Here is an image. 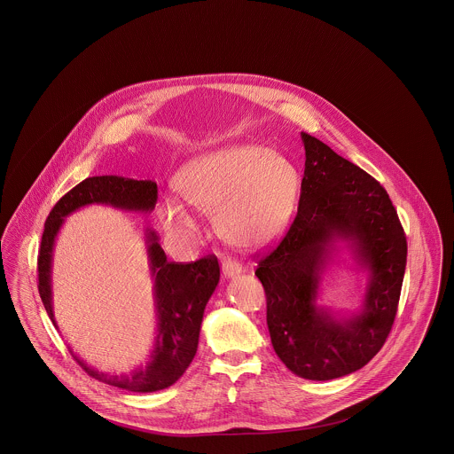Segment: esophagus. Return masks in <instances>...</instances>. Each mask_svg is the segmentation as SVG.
<instances>
[{
    "label": "esophagus",
    "mask_w": 454,
    "mask_h": 454,
    "mask_svg": "<svg viewBox=\"0 0 454 454\" xmlns=\"http://www.w3.org/2000/svg\"><path fill=\"white\" fill-rule=\"evenodd\" d=\"M221 270H223V276L226 279H233V278H237V276L241 274V265L235 262V260L224 259L223 263H221Z\"/></svg>",
    "instance_id": "34e87169"
}]
</instances>
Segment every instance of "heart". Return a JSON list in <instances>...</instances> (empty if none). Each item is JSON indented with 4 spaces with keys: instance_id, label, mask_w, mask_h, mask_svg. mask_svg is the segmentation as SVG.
I'll list each match as a JSON object with an SVG mask.
<instances>
[{
    "instance_id": "heart-1",
    "label": "heart",
    "mask_w": 454,
    "mask_h": 454,
    "mask_svg": "<svg viewBox=\"0 0 454 454\" xmlns=\"http://www.w3.org/2000/svg\"><path fill=\"white\" fill-rule=\"evenodd\" d=\"M176 195L197 213L215 216L228 243L259 250L286 231L301 187L291 160L260 145H237L204 153L184 163L172 178ZM161 226L175 237H195L194 215L178 200L158 206Z\"/></svg>"
}]
</instances>
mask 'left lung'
I'll return each instance as SVG.
<instances>
[{"mask_svg":"<svg viewBox=\"0 0 454 454\" xmlns=\"http://www.w3.org/2000/svg\"><path fill=\"white\" fill-rule=\"evenodd\" d=\"M300 207L279 247L255 276L267 296L276 354L296 376L328 381L380 352L395 322L407 265V238L387 191L369 173L301 132ZM344 242L367 274L359 312L319 304L323 274Z\"/></svg>","mask_w":454,"mask_h":454,"instance_id":"obj_1","label":"left lung"}]
</instances>
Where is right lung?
I'll return each mask as SVG.
<instances>
[{
	"instance_id": "1",
	"label": "right lung",
	"mask_w": 454,
	"mask_h": 454,
	"mask_svg": "<svg viewBox=\"0 0 454 454\" xmlns=\"http://www.w3.org/2000/svg\"><path fill=\"white\" fill-rule=\"evenodd\" d=\"M156 197L158 191L153 180L102 175L83 180L52 207L43 226L39 252V293L54 326H58V322L52 306V257L56 238L66 217L91 204L146 215L154 209ZM145 243L156 315V337L148 364L132 369L129 374L117 376L88 366L83 359L73 354L76 363L91 378L136 393L168 388L191 366L197 352L206 304L219 282V263L215 255L192 263H175L167 260L160 239L152 230L145 231Z\"/></svg>"
}]
</instances>
